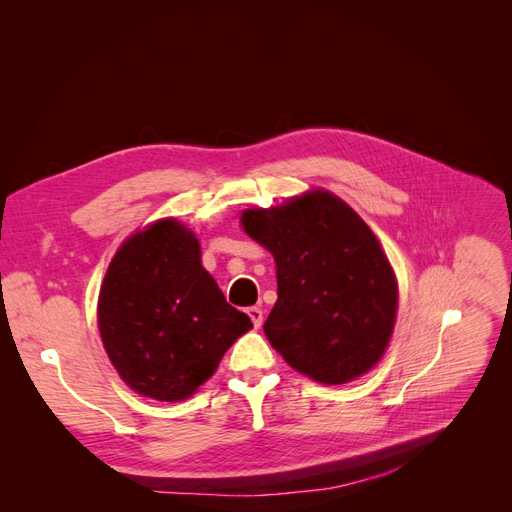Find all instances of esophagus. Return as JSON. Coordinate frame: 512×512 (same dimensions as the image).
<instances>
[{
  "label": "esophagus",
  "instance_id": "obj_1",
  "mask_svg": "<svg viewBox=\"0 0 512 512\" xmlns=\"http://www.w3.org/2000/svg\"><path fill=\"white\" fill-rule=\"evenodd\" d=\"M247 316L252 318L256 329H260L262 322H265V312H262V307H250V309H247Z\"/></svg>",
  "mask_w": 512,
  "mask_h": 512
}]
</instances>
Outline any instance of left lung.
I'll use <instances>...</instances> for the list:
<instances>
[{
  "instance_id": "left-lung-1",
  "label": "left lung",
  "mask_w": 512,
  "mask_h": 512,
  "mask_svg": "<svg viewBox=\"0 0 512 512\" xmlns=\"http://www.w3.org/2000/svg\"><path fill=\"white\" fill-rule=\"evenodd\" d=\"M245 235L271 252L277 303L265 335L284 361L320 384H346L389 348L399 286L378 237L346 200L312 188L241 213Z\"/></svg>"
}]
</instances>
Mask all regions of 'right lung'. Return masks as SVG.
Instances as JSON below:
<instances>
[{"instance_id": "1", "label": "right lung", "mask_w": 512, "mask_h": 512, "mask_svg": "<svg viewBox=\"0 0 512 512\" xmlns=\"http://www.w3.org/2000/svg\"><path fill=\"white\" fill-rule=\"evenodd\" d=\"M252 320L226 303L203 267L200 241L162 218L119 245L98 294L108 361L134 393L156 401L192 397Z\"/></svg>"}]
</instances>
